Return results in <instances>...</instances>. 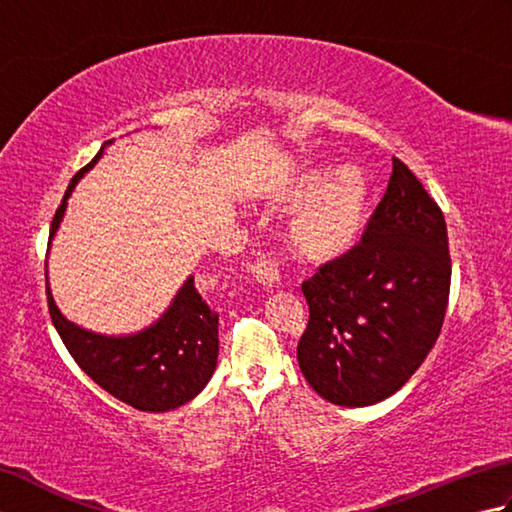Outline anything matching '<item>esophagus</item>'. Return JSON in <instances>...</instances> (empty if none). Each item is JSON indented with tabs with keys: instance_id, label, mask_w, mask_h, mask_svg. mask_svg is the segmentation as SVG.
Returning <instances> with one entry per match:
<instances>
[{
	"instance_id": "1",
	"label": "esophagus",
	"mask_w": 512,
	"mask_h": 512,
	"mask_svg": "<svg viewBox=\"0 0 512 512\" xmlns=\"http://www.w3.org/2000/svg\"><path fill=\"white\" fill-rule=\"evenodd\" d=\"M250 275L255 277L257 284H262L266 288H273L281 279L277 264L270 262V259H257V262L250 266Z\"/></svg>"
}]
</instances>
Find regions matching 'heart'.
Here are the masks:
<instances>
[{
  "label": "heart",
  "mask_w": 512,
  "mask_h": 512,
  "mask_svg": "<svg viewBox=\"0 0 512 512\" xmlns=\"http://www.w3.org/2000/svg\"><path fill=\"white\" fill-rule=\"evenodd\" d=\"M279 202L306 206L288 228V246L306 262L325 264L361 244L372 217V182L361 167H310L295 178Z\"/></svg>",
  "instance_id": "1"
}]
</instances>
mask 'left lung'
<instances>
[{"label": "left lung", "mask_w": 512, "mask_h": 512, "mask_svg": "<svg viewBox=\"0 0 512 512\" xmlns=\"http://www.w3.org/2000/svg\"><path fill=\"white\" fill-rule=\"evenodd\" d=\"M451 286L447 224L405 162L361 246L303 281L310 321L297 361L310 387L341 407H367L407 383L431 352Z\"/></svg>", "instance_id": "obj_1"}]
</instances>
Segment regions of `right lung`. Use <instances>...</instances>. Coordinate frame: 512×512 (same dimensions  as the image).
I'll return each mask as SVG.
<instances>
[{"instance_id":"right-lung-1","label":"right lung","mask_w":512,"mask_h":512,"mask_svg":"<svg viewBox=\"0 0 512 512\" xmlns=\"http://www.w3.org/2000/svg\"><path fill=\"white\" fill-rule=\"evenodd\" d=\"M103 151L105 147L72 178L52 220L48 248L63 222L74 187L101 160ZM46 286L50 317L61 341L76 365L114 398L140 411H171L193 400L211 380L220 352V314L206 306L195 290L193 275L187 277L169 308L154 323L118 336L85 330L79 323L65 319L52 297L50 281Z\"/></svg>"}]
</instances>
